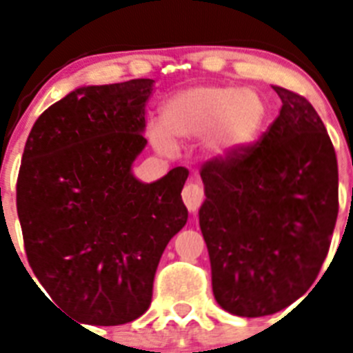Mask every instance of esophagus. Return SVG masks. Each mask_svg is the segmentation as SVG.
Returning <instances> with one entry per match:
<instances>
[{
  "instance_id": "esophagus-1",
  "label": "esophagus",
  "mask_w": 353,
  "mask_h": 353,
  "mask_svg": "<svg viewBox=\"0 0 353 353\" xmlns=\"http://www.w3.org/2000/svg\"><path fill=\"white\" fill-rule=\"evenodd\" d=\"M203 198H205L203 189H201V185H199V183L191 182L183 187L182 199H183V203H185V207L189 208L191 212L198 210L199 205H201V201H203Z\"/></svg>"
}]
</instances>
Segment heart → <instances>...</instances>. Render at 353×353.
Masks as SVG:
<instances>
[{
	"mask_svg": "<svg viewBox=\"0 0 353 353\" xmlns=\"http://www.w3.org/2000/svg\"><path fill=\"white\" fill-rule=\"evenodd\" d=\"M269 114L263 97L239 86H191L171 95L161 109V127L148 139L161 154H171L174 143L207 138L215 157L244 150L260 136Z\"/></svg>",
	"mask_w": 353,
	"mask_h": 353,
	"instance_id": "obj_1",
	"label": "heart"
}]
</instances>
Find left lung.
<instances>
[{"mask_svg":"<svg viewBox=\"0 0 353 353\" xmlns=\"http://www.w3.org/2000/svg\"><path fill=\"white\" fill-rule=\"evenodd\" d=\"M272 88L283 105L261 141L201 170L214 297L245 318L277 313L310 290L338 217V161L323 121L304 97Z\"/></svg>","mask_w":353,"mask_h":353,"instance_id":"1","label":"left lung"}]
</instances>
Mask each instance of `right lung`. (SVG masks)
I'll return each instance as SVG.
<instances>
[{
    "instance_id": "right-lung-1",
    "label": "right lung",
    "mask_w": 353,
    "mask_h": 353,
    "mask_svg": "<svg viewBox=\"0 0 353 353\" xmlns=\"http://www.w3.org/2000/svg\"><path fill=\"white\" fill-rule=\"evenodd\" d=\"M154 83L76 88L40 114L24 146L17 215L28 261L54 304L79 322L141 316L162 252L187 223L185 168L152 183L132 173Z\"/></svg>"
}]
</instances>
